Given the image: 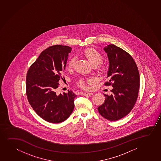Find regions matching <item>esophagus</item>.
<instances>
[{"instance_id": "obj_1", "label": "esophagus", "mask_w": 161, "mask_h": 161, "mask_svg": "<svg viewBox=\"0 0 161 161\" xmlns=\"http://www.w3.org/2000/svg\"><path fill=\"white\" fill-rule=\"evenodd\" d=\"M93 94V93H91V92H84L83 93L82 95H83V96H92Z\"/></svg>"}]
</instances>
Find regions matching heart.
<instances>
[{
    "mask_svg": "<svg viewBox=\"0 0 161 161\" xmlns=\"http://www.w3.org/2000/svg\"><path fill=\"white\" fill-rule=\"evenodd\" d=\"M84 54L85 56L90 61V62L92 63L93 65H98L102 63L103 61V57L102 54L100 52H98L94 48H90L86 49L84 52ZM76 59L75 57H71L69 59L67 63V67L69 69H71L73 68L75 65ZM94 81V80L92 78H80L77 80L76 83L79 87L81 88L86 87V82L88 83H92Z\"/></svg>",
    "mask_w": 161,
    "mask_h": 161,
    "instance_id": "obj_1",
    "label": "heart"
}]
</instances>
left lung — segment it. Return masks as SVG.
<instances>
[{
  "instance_id": "1",
  "label": "left lung",
  "mask_w": 161,
  "mask_h": 161,
  "mask_svg": "<svg viewBox=\"0 0 161 161\" xmlns=\"http://www.w3.org/2000/svg\"><path fill=\"white\" fill-rule=\"evenodd\" d=\"M104 50L109 61V81L104 85L113 88L111 96L104 94V103L98 107V110L105 119L117 121L133 108L138 98L140 76L135 61L128 52L114 44Z\"/></svg>"
}]
</instances>
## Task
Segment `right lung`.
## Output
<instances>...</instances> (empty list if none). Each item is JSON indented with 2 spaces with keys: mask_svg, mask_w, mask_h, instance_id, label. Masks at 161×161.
<instances>
[{
  "mask_svg": "<svg viewBox=\"0 0 161 161\" xmlns=\"http://www.w3.org/2000/svg\"><path fill=\"white\" fill-rule=\"evenodd\" d=\"M71 51L69 46H50L40 53L27 73L26 94L29 104L41 118L50 123L64 121L74 108L76 95L73 92L68 90L63 94L56 92Z\"/></svg>",
  "mask_w": 161,
  "mask_h": 161,
  "instance_id": "1",
  "label": "right lung"
}]
</instances>
